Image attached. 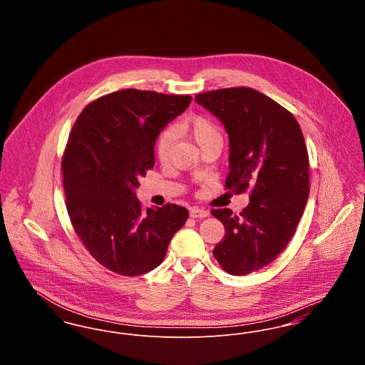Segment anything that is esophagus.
I'll return each instance as SVG.
<instances>
[{
	"label": "esophagus",
	"instance_id": "1",
	"mask_svg": "<svg viewBox=\"0 0 365 365\" xmlns=\"http://www.w3.org/2000/svg\"><path fill=\"white\" fill-rule=\"evenodd\" d=\"M208 215V210L202 208H192L190 210V217H192V219H204Z\"/></svg>",
	"mask_w": 365,
	"mask_h": 365
}]
</instances>
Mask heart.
Listing matches in <instances>:
<instances>
[{
	"label": "heart",
	"instance_id": "1",
	"mask_svg": "<svg viewBox=\"0 0 365 365\" xmlns=\"http://www.w3.org/2000/svg\"><path fill=\"white\" fill-rule=\"evenodd\" d=\"M174 133L187 135L198 145L201 150L213 145L222 146V142H223L220 128L216 125V123L202 115L190 116L183 122L178 123L174 127ZM174 133L171 130H167L161 133L157 138L156 156L161 163H165L170 157V152L174 142Z\"/></svg>",
	"mask_w": 365,
	"mask_h": 365
}]
</instances>
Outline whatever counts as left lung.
I'll use <instances>...</instances> for the list:
<instances>
[{
  "mask_svg": "<svg viewBox=\"0 0 365 365\" xmlns=\"http://www.w3.org/2000/svg\"><path fill=\"white\" fill-rule=\"evenodd\" d=\"M225 124L230 139L227 190L249 191L240 215L213 209L226 235L213 249L231 275H247L271 264L294 235L309 195V157L299 124L277 101L250 87L195 96Z\"/></svg>",
  "mask_w": 365,
  "mask_h": 365,
  "instance_id": "left-lung-1",
  "label": "left lung"
}]
</instances>
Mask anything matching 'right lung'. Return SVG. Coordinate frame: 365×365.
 <instances>
[{
	"instance_id": "add662e5",
	"label": "right lung",
	"mask_w": 365,
	"mask_h": 365,
	"mask_svg": "<svg viewBox=\"0 0 365 365\" xmlns=\"http://www.w3.org/2000/svg\"><path fill=\"white\" fill-rule=\"evenodd\" d=\"M191 96L125 88L87 105L61 160L71 223L90 255L109 271L137 277L158 267L189 210L142 208L138 179L155 165V143Z\"/></svg>"
}]
</instances>
